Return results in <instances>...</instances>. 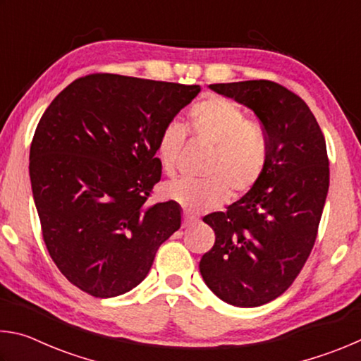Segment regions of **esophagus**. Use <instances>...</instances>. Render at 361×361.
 <instances>
[{
	"instance_id": "34e87169",
	"label": "esophagus",
	"mask_w": 361,
	"mask_h": 361,
	"mask_svg": "<svg viewBox=\"0 0 361 361\" xmlns=\"http://www.w3.org/2000/svg\"><path fill=\"white\" fill-rule=\"evenodd\" d=\"M195 223H197V218L188 215V213L183 215V223H181L183 228H189V226H194Z\"/></svg>"
}]
</instances>
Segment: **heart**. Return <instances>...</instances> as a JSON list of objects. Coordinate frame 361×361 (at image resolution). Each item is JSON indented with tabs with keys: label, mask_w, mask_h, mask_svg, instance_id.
<instances>
[{
	"label": "heart",
	"mask_w": 361,
	"mask_h": 361,
	"mask_svg": "<svg viewBox=\"0 0 361 361\" xmlns=\"http://www.w3.org/2000/svg\"><path fill=\"white\" fill-rule=\"evenodd\" d=\"M194 138L212 148L200 181L178 180L166 186V195L188 212L216 209L234 194L252 189L264 172L267 137L258 121L247 118L243 108L224 97H207L188 113ZM186 142V130L172 121L157 140V156L169 175L175 173Z\"/></svg>",
	"instance_id": "b5f03b06"
}]
</instances>
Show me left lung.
<instances>
[{
	"instance_id": "8db88e82",
	"label": "left lung",
	"mask_w": 361,
	"mask_h": 361,
	"mask_svg": "<svg viewBox=\"0 0 361 361\" xmlns=\"http://www.w3.org/2000/svg\"><path fill=\"white\" fill-rule=\"evenodd\" d=\"M258 116L267 162L256 185L204 221L215 245L200 259L207 286L237 307H258L290 288L319 232L329 186L326 143L301 97L267 79L212 84Z\"/></svg>"
}]
</instances>
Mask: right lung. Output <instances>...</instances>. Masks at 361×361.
Masks as SVG:
<instances>
[{"instance_id":"obj_1","label":"right lung","mask_w":361,"mask_h":361,"mask_svg":"<svg viewBox=\"0 0 361 361\" xmlns=\"http://www.w3.org/2000/svg\"><path fill=\"white\" fill-rule=\"evenodd\" d=\"M199 92L94 73L66 85L41 116L30 180L42 239L59 271L87 295L135 288L180 229L178 204L148 199L162 175L159 135Z\"/></svg>"}]
</instances>
